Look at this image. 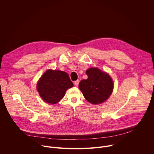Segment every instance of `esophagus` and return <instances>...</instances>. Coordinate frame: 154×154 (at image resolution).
Returning <instances> with one entry per match:
<instances>
[{"label": "esophagus", "instance_id": "34e87169", "mask_svg": "<svg viewBox=\"0 0 154 154\" xmlns=\"http://www.w3.org/2000/svg\"><path fill=\"white\" fill-rule=\"evenodd\" d=\"M79 82H80L79 80H75V81H74V85H75V86H78V85H79Z\"/></svg>", "mask_w": 154, "mask_h": 154}]
</instances>
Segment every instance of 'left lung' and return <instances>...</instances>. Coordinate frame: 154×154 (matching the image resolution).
<instances>
[{
    "label": "left lung",
    "instance_id": "8db88e82",
    "mask_svg": "<svg viewBox=\"0 0 154 154\" xmlns=\"http://www.w3.org/2000/svg\"><path fill=\"white\" fill-rule=\"evenodd\" d=\"M88 79L81 80L79 89L85 98L93 104L101 103L111 95L113 90L112 78L97 68H90L86 71Z\"/></svg>",
    "mask_w": 154,
    "mask_h": 154
}]
</instances>
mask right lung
I'll use <instances>...</instances> for the list:
<instances>
[{"label": "right lung", "instance_id": "add662e5", "mask_svg": "<svg viewBox=\"0 0 154 154\" xmlns=\"http://www.w3.org/2000/svg\"><path fill=\"white\" fill-rule=\"evenodd\" d=\"M73 85L66 72L49 69L38 81L37 90L44 101L54 104L59 102L66 90Z\"/></svg>", "mask_w": 154, "mask_h": 154}]
</instances>
